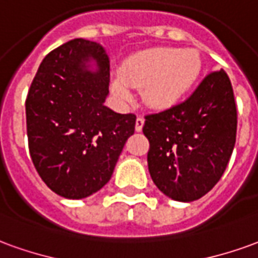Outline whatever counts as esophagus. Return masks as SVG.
<instances>
[{"label":"esophagus","instance_id":"1","mask_svg":"<svg viewBox=\"0 0 258 258\" xmlns=\"http://www.w3.org/2000/svg\"><path fill=\"white\" fill-rule=\"evenodd\" d=\"M144 123H145L144 117H137V120H135V131H137V133H140V131H142Z\"/></svg>","mask_w":258,"mask_h":258}]
</instances>
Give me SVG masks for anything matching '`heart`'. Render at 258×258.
Listing matches in <instances>:
<instances>
[{
    "instance_id": "heart-1",
    "label": "heart",
    "mask_w": 258,
    "mask_h": 258,
    "mask_svg": "<svg viewBox=\"0 0 258 258\" xmlns=\"http://www.w3.org/2000/svg\"><path fill=\"white\" fill-rule=\"evenodd\" d=\"M201 70L203 61L194 48H149L124 61L120 77L111 81L110 88L124 104L134 99L130 86L142 89L144 103L155 110H166L191 92Z\"/></svg>"
}]
</instances>
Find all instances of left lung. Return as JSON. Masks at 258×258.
<instances>
[{"instance_id":"8db88e82","label":"left lung","mask_w":258,"mask_h":258,"mask_svg":"<svg viewBox=\"0 0 258 258\" xmlns=\"http://www.w3.org/2000/svg\"><path fill=\"white\" fill-rule=\"evenodd\" d=\"M237 113L229 77L210 74L184 103L145 117L148 169L174 201L191 203L222 177L236 142Z\"/></svg>"}]
</instances>
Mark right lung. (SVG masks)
<instances>
[{
    "instance_id": "right-lung-1",
    "label": "right lung",
    "mask_w": 258,
    "mask_h": 258,
    "mask_svg": "<svg viewBox=\"0 0 258 258\" xmlns=\"http://www.w3.org/2000/svg\"><path fill=\"white\" fill-rule=\"evenodd\" d=\"M110 66L98 43L75 39L48 53L26 99L30 156L41 180L61 197L81 200L110 180L134 114L107 107Z\"/></svg>"
}]
</instances>
